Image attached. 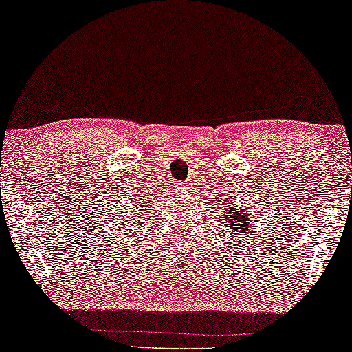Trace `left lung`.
<instances>
[{"instance_id": "1", "label": "left lung", "mask_w": 352, "mask_h": 352, "mask_svg": "<svg viewBox=\"0 0 352 352\" xmlns=\"http://www.w3.org/2000/svg\"><path fill=\"white\" fill-rule=\"evenodd\" d=\"M232 192V190H230ZM240 194H242V192H240ZM234 199L235 197H232L230 195V201H224L223 200V204L225 205L224 207L222 205H219V208L223 210L221 211V213H223V218L226 219V229L229 230H232V232H239V237H242V240L245 239V234H247V228L250 226V228H256V224H258V221L259 219H250V214H247V211H240V210H237V208H234ZM254 232V230H253ZM253 232L252 230H248V235H250V239L253 237ZM248 242V240H247Z\"/></svg>"}]
</instances>
